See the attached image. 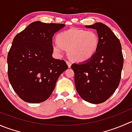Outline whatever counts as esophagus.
<instances>
[{
    "instance_id": "1",
    "label": "esophagus",
    "mask_w": 132,
    "mask_h": 132,
    "mask_svg": "<svg viewBox=\"0 0 132 132\" xmlns=\"http://www.w3.org/2000/svg\"><path fill=\"white\" fill-rule=\"evenodd\" d=\"M66 63H67L68 66V68H70V67H71V62H70V61H66Z\"/></svg>"
}]
</instances>
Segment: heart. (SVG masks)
Returning <instances> with one entry per match:
<instances>
[{
    "label": "heart",
    "instance_id": "obj_1",
    "mask_svg": "<svg viewBox=\"0 0 132 132\" xmlns=\"http://www.w3.org/2000/svg\"><path fill=\"white\" fill-rule=\"evenodd\" d=\"M99 43V36L96 32L72 28L57 34V41L52 43V49L58 56L63 55L68 50L73 60L81 62L93 57Z\"/></svg>",
    "mask_w": 132,
    "mask_h": 132
}]
</instances>
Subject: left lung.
<instances>
[{
	"instance_id": "8db88e82",
	"label": "left lung",
	"mask_w": 132,
	"mask_h": 132,
	"mask_svg": "<svg viewBox=\"0 0 132 132\" xmlns=\"http://www.w3.org/2000/svg\"><path fill=\"white\" fill-rule=\"evenodd\" d=\"M86 27L96 30L99 46L91 59L71 67L78 94L89 103L99 104L109 99L119 84L123 66L121 45L103 23L97 22Z\"/></svg>"
}]
</instances>
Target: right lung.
Returning a JSON list of instances; mask_svg holds the SVG:
<instances>
[{
    "mask_svg": "<svg viewBox=\"0 0 132 132\" xmlns=\"http://www.w3.org/2000/svg\"><path fill=\"white\" fill-rule=\"evenodd\" d=\"M64 26L34 22L13 39L7 54V75L22 100L45 102L54 91L59 77L68 68L64 60L52 57V37Z\"/></svg>",
    "mask_w": 132,
    "mask_h": 132,
    "instance_id": "add662e5",
    "label": "right lung"
}]
</instances>
